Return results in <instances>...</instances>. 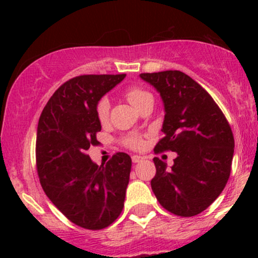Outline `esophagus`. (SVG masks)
Wrapping results in <instances>:
<instances>
[{
    "mask_svg": "<svg viewBox=\"0 0 258 258\" xmlns=\"http://www.w3.org/2000/svg\"><path fill=\"white\" fill-rule=\"evenodd\" d=\"M142 160H144V157H142V156H139V155H135V156H132V162H134V163L141 162Z\"/></svg>",
    "mask_w": 258,
    "mask_h": 258,
    "instance_id": "esophagus-1",
    "label": "esophagus"
}]
</instances>
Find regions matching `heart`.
<instances>
[{"label":"heart","mask_w":258,"mask_h":258,"mask_svg":"<svg viewBox=\"0 0 258 258\" xmlns=\"http://www.w3.org/2000/svg\"><path fill=\"white\" fill-rule=\"evenodd\" d=\"M126 98L136 110L142 105V103H145L146 101L153 100L152 95L141 87H131L130 90H127ZM110 107L111 105L107 97H103L98 101L97 107H96V113H97L98 119H100L102 123L108 119V116H110ZM126 144L131 148L139 150V148L144 147V140H142V137L139 136V135H130L126 139Z\"/></svg>","instance_id":"heart-1"}]
</instances>
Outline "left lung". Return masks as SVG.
<instances>
[{"label": "left lung", "instance_id": "8db88e82", "mask_svg": "<svg viewBox=\"0 0 258 258\" xmlns=\"http://www.w3.org/2000/svg\"><path fill=\"white\" fill-rule=\"evenodd\" d=\"M140 77L155 87L163 102L165 137L155 150L177 153L171 167L153 158V194L173 215H199L220 196L230 177L235 148L230 124L209 92L183 72Z\"/></svg>", "mask_w": 258, "mask_h": 258}]
</instances>
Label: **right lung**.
<instances>
[{
  "label": "right lung",
  "mask_w": 258,
  "mask_h": 258,
  "mask_svg": "<svg viewBox=\"0 0 258 258\" xmlns=\"http://www.w3.org/2000/svg\"><path fill=\"white\" fill-rule=\"evenodd\" d=\"M126 75H83L52 95L38 119L36 162L41 186L71 222L102 230L123 209L132 161L118 152L96 165L86 151L97 145V103Z\"/></svg>",
  "instance_id": "add662e5"
}]
</instances>
